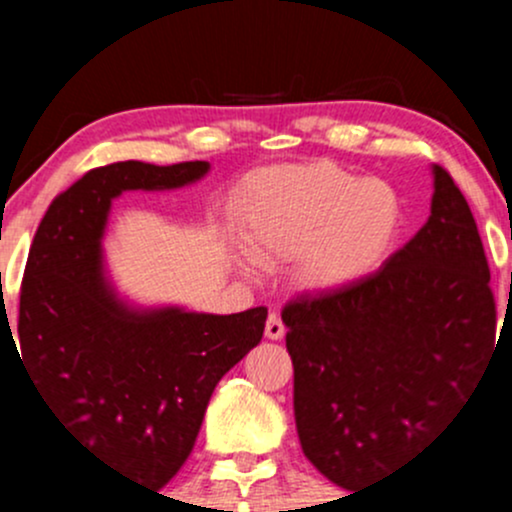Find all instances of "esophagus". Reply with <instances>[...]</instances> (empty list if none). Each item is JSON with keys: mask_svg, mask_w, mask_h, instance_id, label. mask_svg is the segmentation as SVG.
Wrapping results in <instances>:
<instances>
[{"mask_svg": "<svg viewBox=\"0 0 512 512\" xmlns=\"http://www.w3.org/2000/svg\"><path fill=\"white\" fill-rule=\"evenodd\" d=\"M265 337L272 339V342L285 337V324H282L280 314L270 312V317H267V324H265Z\"/></svg>", "mask_w": 512, "mask_h": 512, "instance_id": "1", "label": "esophagus"}]
</instances>
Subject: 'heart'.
Wrapping results in <instances>:
<instances>
[{"mask_svg": "<svg viewBox=\"0 0 512 512\" xmlns=\"http://www.w3.org/2000/svg\"><path fill=\"white\" fill-rule=\"evenodd\" d=\"M240 237L252 260H297V280L337 292L381 267L401 225L394 190L319 160L252 175L240 193Z\"/></svg>", "mask_w": 512, "mask_h": 512, "instance_id": "1", "label": "heart"}]
</instances>
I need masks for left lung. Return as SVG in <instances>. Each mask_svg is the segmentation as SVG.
<instances>
[{
  "instance_id": "8db88e82",
  "label": "left lung",
  "mask_w": 512,
  "mask_h": 512,
  "mask_svg": "<svg viewBox=\"0 0 512 512\" xmlns=\"http://www.w3.org/2000/svg\"><path fill=\"white\" fill-rule=\"evenodd\" d=\"M304 456L347 490L421 453L495 352V299L478 225L433 165L426 225L352 287L282 309ZM352 495V493H349Z\"/></svg>"
}]
</instances>
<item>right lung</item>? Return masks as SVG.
<instances>
[{"label": "right lung", "mask_w": 512, "mask_h": 512, "mask_svg": "<svg viewBox=\"0 0 512 512\" xmlns=\"http://www.w3.org/2000/svg\"><path fill=\"white\" fill-rule=\"evenodd\" d=\"M208 170L205 160L89 170L46 210L19 294L12 344L54 421L108 471L153 490L190 456L215 386L260 344L267 309L131 307L103 277L101 237L113 198L183 188Z\"/></svg>", "instance_id": "right-lung-1"}]
</instances>
